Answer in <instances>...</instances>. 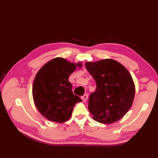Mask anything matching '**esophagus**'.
<instances>
[{"mask_svg": "<svg viewBox=\"0 0 158 158\" xmlns=\"http://www.w3.org/2000/svg\"><path fill=\"white\" fill-rule=\"evenodd\" d=\"M81 99H82L83 102H86L87 99H88V95H87V94H84V95H83V96L81 97Z\"/></svg>", "mask_w": 158, "mask_h": 158, "instance_id": "1", "label": "esophagus"}]
</instances>
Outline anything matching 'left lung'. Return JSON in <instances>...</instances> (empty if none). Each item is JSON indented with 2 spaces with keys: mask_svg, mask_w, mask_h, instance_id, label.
I'll use <instances>...</instances> for the list:
<instances>
[{
  "mask_svg": "<svg viewBox=\"0 0 158 158\" xmlns=\"http://www.w3.org/2000/svg\"><path fill=\"white\" fill-rule=\"evenodd\" d=\"M85 67L96 83L90 95L88 110L95 121L112 124L131 107L135 95L132 76L122 64L111 59L86 62Z\"/></svg>",
  "mask_w": 158,
  "mask_h": 158,
  "instance_id": "left-lung-1",
  "label": "left lung"
}]
</instances>
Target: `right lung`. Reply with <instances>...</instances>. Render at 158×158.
Listing matches in <instances>:
<instances>
[{"instance_id":"obj_1","label":"right lung","mask_w":158,"mask_h":158,"mask_svg":"<svg viewBox=\"0 0 158 158\" xmlns=\"http://www.w3.org/2000/svg\"><path fill=\"white\" fill-rule=\"evenodd\" d=\"M81 63H72L56 57L47 62L37 72L32 86L33 102L39 112L48 120L59 123L67 121L76 103L82 102L74 95L70 75Z\"/></svg>"}]
</instances>
